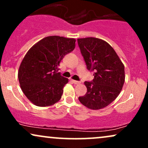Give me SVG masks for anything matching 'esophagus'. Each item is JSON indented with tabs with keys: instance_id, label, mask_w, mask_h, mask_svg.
Wrapping results in <instances>:
<instances>
[{
	"instance_id": "1",
	"label": "esophagus",
	"mask_w": 148,
	"mask_h": 148,
	"mask_svg": "<svg viewBox=\"0 0 148 148\" xmlns=\"http://www.w3.org/2000/svg\"><path fill=\"white\" fill-rule=\"evenodd\" d=\"M73 82H74V84H76V85H79V84H81V82H80V81H75V80H73Z\"/></svg>"
}]
</instances>
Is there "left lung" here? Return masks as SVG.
I'll return each mask as SVG.
<instances>
[{
  "label": "left lung",
  "mask_w": 148,
  "mask_h": 148,
  "mask_svg": "<svg viewBox=\"0 0 148 148\" xmlns=\"http://www.w3.org/2000/svg\"><path fill=\"white\" fill-rule=\"evenodd\" d=\"M88 70L94 72L92 82L85 81L87 92L80 102L92 110H99L116 99L125 80V66L108 42L96 37L77 40Z\"/></svg>",
  "instance_id": "1"
}]
</instances>
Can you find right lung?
<instances>
[{"label":"right lung","instance_id":"obj_1","mask_svg":"<svg viewBox=\"0 0 148 148\" xmlns=\"http://www.w3.org/2000/svg\"><path fill=\"white\" fill-rule=\"evenodd\" d=\"M74 38L46 37L35 44L23 58L18 71L20 87L37 106L55 104L61 99L69 79L58 71L60 61L75 48Z\"/></svg>","mask_w":148,"mask_h":148}]
</instances>
